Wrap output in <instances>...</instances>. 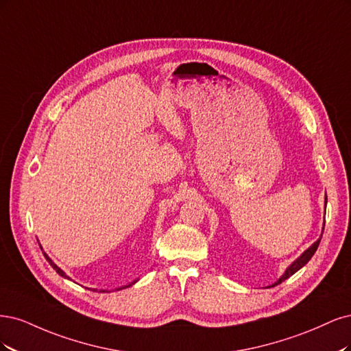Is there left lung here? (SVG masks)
<instances>
[{
    "label": "left lung",
    "mask_w": 351,
    "mask_h": 351,
    "mask_svg": "<svg viewBox=\"0 0 351 351\" xmlns=\"http://www.w3.org/2000/svg\"><path fill=\"white\" fill-rule=\"evenodd\" d=\"M325 207H326V194H325ZM324 232V230H322ZM322 237V236H321ZM321 237L316 242H313L306 251H304L298 259H295V261H293L287 268H286V271L285 273H282V276L274 282V285H271V286H268V287H274V286H277V285H280V282H282L285 280H287L289 277H291L293 274L295 273H298V271L303 267V265H306L308 263H309V259L313 256V254L316 252V250H318V246H319V242H321Z\"/></svg>",
    "instance_id": "obj_1"
}]
</instances>
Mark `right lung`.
Wrapping results in <instances>:
<instances>
[{
  "label": "right lung",
  "mask_w": 351,
  "mask_h": 351,
  "mask_svg": "<svg viewBox=\"0 0 351 351\" xmlns=\"http://www.w3.org/2000/svg\"><path fill=\"white\" fill-rule=\"evenodd\" d=\"M43 255H45V258H47V261H48V263L51 264V267H52V268H53V269L56 271V273H58V274H60L61 277H64V278H69V280H71V278H70L69 276H66V274L64 273V271H62V269H61V268H60L58 265H56V264H55V263L52 261V259H51V258H49V256H48L47 254H45V252H43ZM134 282H137V280H135V281H132V282H131V285H128V286H122V287H119L118 290H121V289H125V287H130V286H132V285H134ZM100 291H105V290H100Z\"/></svg>",
  "instance_id": "1"
}]
</instances>
